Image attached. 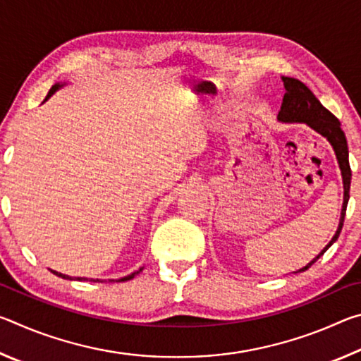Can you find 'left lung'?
<instances>
[{
    "mask_svg": "<svg viewBox=\"0 0 361 361\" xmlns=\"http://www.w3.org/2000/svg\"><path fill=\"white\" fill-rule=\"evenodd\" d=\"M282 82L285 87V95L282 100V106L277 114L279 122H285V124H305L310 129H314L317 133H320L322 137H325L329 145L333 146L336 159H338L341 176H342V185H344V202H342L341 209V218L339 226L336 229L333 239L328 242V245L322 250V252L315 256V258L305 264L304 267L299 269L296 272H304L314 264V262L320 258V256L326 252V250L338 240L341 234L342 224H344V216L347 210V202H349V191H350V180L352 172L349 166V146H347V140L344 132L341 129L339 119L333 116L328 109L322 105L319 99L312 94L307 85L299 81L295 78L282 76Z\"/></svg>",
    "mask_w": 361,
    "mask_h": 361,
    "instance_id": "8db88e82",
    "label": "left lung"
}]
</instances>
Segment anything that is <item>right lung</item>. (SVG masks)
I'll return each mask as SVG.
<instances>
[{"instance_id": "obj_1", "label": "right lung", "mask_w": 361, "mask_h": 361, "mask_svg": "<svg viewBox=\"0 0 361 361\" xmlns=\"http://www.w3.org/2000/svg\"><path fill=\"white\" fill-rule=\"evenodd\" d=\"M63 85H66V82H57L56 85H52V87H51V90H49V94H47V97H46V99H44V102H47L49 99H51V97H52L54 94H56L59 89H62V87H63ZM142 271H143V267H140V269H138V271H135V272H132V274H129V276H126V277H121V279H118V280H116V282H127V280H132L133 277H135V276H137V274H140V272H142ZM52 272H54V274H56V276H57V277H62V279H65V280H73V277H70V276H65V274H60V272H57V271H52ZM78 280H79V282H82V280H87V279H85V277H78ZM90 282H102V280H99V279H97V280H94V279H90ZM109 282H114V280H109Z\"/></svg>"}]
</instances>
